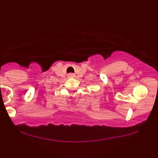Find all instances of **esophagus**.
I'll list each match as a JSON object with an SVG mask.
<instances>
[{
  "mask_svg": "<svg viewBox=\"0 0 158 158\" xmlns=\"http://www.w3.org/2000/svg\"><path fill=\"white\" fill-rule=\"evenodd\" d=\"M68 75L69 77H75V74H73V73H69Z\"/></svg>",
  "mask_w": 158,
  "mask_h": 158,
  "instance_id": "1",
  "label": "esophagus"
}]
</instances>
